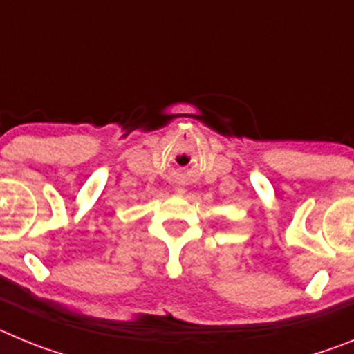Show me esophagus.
Wrapping results in <instances>:
<instances>
[{
  "label": "esophagus",
  "mask_w": 354,
  "mask_h": 354,
  "mask_svg": "<svg viewBox=\"0 0 354 354\" xmlns=\"http://www.w3.org/2000/svg\"><path fill=\"white\" fill-rule=\"evenodd\" d=\"M179 192H183V189H179Z\"/></svg>",
  "instance_id": "esophagus-1"
}]
</instances>
